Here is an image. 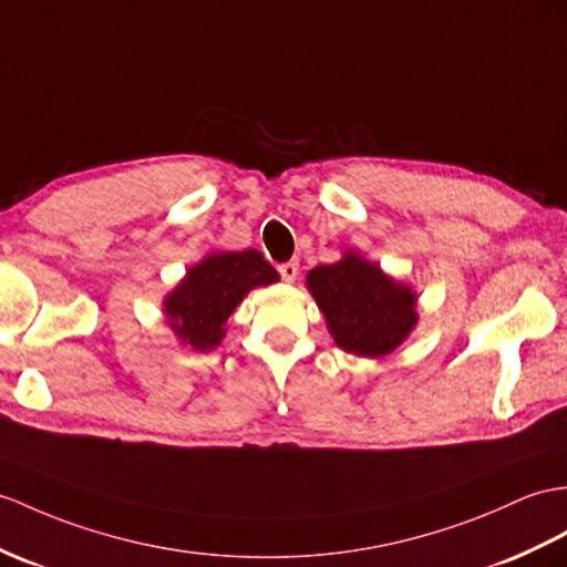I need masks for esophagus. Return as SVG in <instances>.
<instances>
[{"instance_id": "esophagus-1", "label": "esophagus", "mask_w": 567, "mask_h": 567, "mask_svg": "<svg viewBox=\"0 0 567 567\" xmlns=\"http://www.w3.org/2000/svg\"><path fill=\"white\" fill-rule=\"evenodd\" d=\"M279 274H281V279L284 281H296V276H298V261H284V265L279 267Z\"/></svg>"}]
</instances>
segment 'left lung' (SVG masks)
<instances>
[{"instance_id": "left-lung-1", "label": "left lung", "mask_w": 567, "mask_h": 567, "mask_svg": "<svg viewBox=\"0 0 567 567\" xmlns=\"http://www.w3.org/2000/svg\"><path fill=\"white\" fill-rule=\"evenodd\" d=\"M308 288L343 351L378 358L394 351L416 324V296L380 267L347 252L337 265L315 267Z\"/></svg>"}]
</instances>
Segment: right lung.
<instances>
[{
  "label": "right lung",
  "instance_id": "1",
  "mask_svg": "<svg viewBox=\"0 0 567 567\" xmlns=\"http://www.w3.org/2000/svg\"><path fill=\"white\" fill-rule=\"evenodd\" d=\"M279 281V274L257 250L209 255L192 267L165 298L175 334L197 351H209L224 339V324L255 286Z\"/></svg>",
  "mask_w": 567,
  "mask_h": 567
}]
</instances>
